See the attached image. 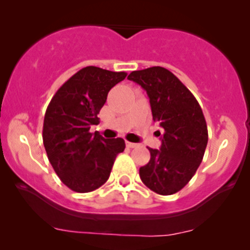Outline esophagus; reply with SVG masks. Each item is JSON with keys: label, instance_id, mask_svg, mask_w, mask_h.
I'll list each match as a JSON object with an SVG mask.
<instances>
[{"label": "esophagus", "instance_id": "1", "mask_svg": "<svg viewBox=\"0 0 250 250\" xmlns=\"http://www.w3.org/2000/svg\"><path fill=\"white\" fill-rule=\"evenodd\" d=\"M125 144H127V146H128V147H130V148H133V147H137V146H138V144H134V143H129V141H127V143H125Z\"/></svg>", "mask_w": 250, "mask_h": 250}]
</instances>
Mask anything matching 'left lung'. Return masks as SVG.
Segmentation results:
<instances>
[{
  "instance_id": "8db88e82",
  "label": "left lung",
  "mask_w": 250,
  "mask_h": 250,
  "mask_svg": "<svg viewBox=\"0 0 250 250\" xmlns=\"http://www.w3.org/2000/svg\"><path fill=\"white\" fill-rule=\"evenodd\" d=\"M128 80L146 90L153 121L165 130L160 150L148 147L151 158L139 169L140 179L158 195H173L192 179L203 160L208 129L202 109L192 93L165 67L133 71Z\"/></svg>"
}]
</instances>
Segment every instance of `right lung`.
<instances>
[{
	"mask_svg": "<svg viewBox=\"0 0 250 250\" xmlns=\"http://www.w3.org/2000/svg\"><path fill=\"white\" fill-rule=\"evenodd\" d=\"M125 72L97 66L81 69L54 94L43 121V145L53 169L75 192H90L109 179L116 156L125 147L122 138L105 139L90 125H98V113L107 93L123 81Z\"/></svg>",
	"mask_w": 250,
	"mask_h": 250,
	"instance_id": "add662e5",
	"label": "right lung"
}]
</instances>
